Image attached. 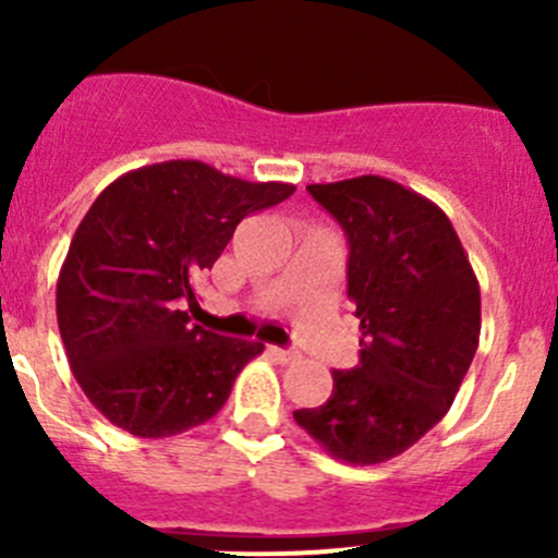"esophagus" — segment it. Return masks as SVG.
Returning a JSON list of instances; mask_svg holds the SVG:
<instances>
[{
    "label": "esophagus",
    "mask_w": 558,
    "mask_h": 558,
    "mask_svg": "<svg viewBox=\"0 0 558 558\" xmlns=\"http://www.w3.org/2000/svg\"><path fill=\"white\" fill-rule=\"evenodd\" d=\"M269 356H272L275 362H280V364L296 362V353L294 351H286V348H278V345H269Z\"/></svg>",
    "instance_id": "34e87169"
}]
</instances>
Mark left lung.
Wrapping results in <instances>:
<instances>
[{"label":"left lung","mask_w":558,"mask_h":558,"mask_svg":"<svg viewBox=\"0 0 558 558\" xmlns=\"http://www.w3.org/2000/svg\"><path fill=\"white\" fill-rule=\"evenodd\" d=\"M307 191L351 245L362 359L335 369L326 404L294 410V421L335 459L380 464L453 404L481 337V286L453 223L426 196L380 174Z\"/></svg>","instance_id":"8db88e82"}]
</instances>
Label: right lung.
<instances>
[{"mask_svg": "<svg viewBox=\"0 0 558 558\" xmlns=\"http://www.w3.org/2000/svg\"><path fill=\"white\" fill-rule=\"evenodd\" d=\"M294 189L178 159L121 174L94 199L61 264L56 318L75 380L112 426L156 440L227 404L264 342L202 329L182 307L238 223Z\"/></svg>", "mask_w": 558, "mask_h": 558, "instance_id": "add662e5", "label": "right lung"}]
</instances>
